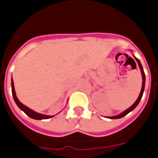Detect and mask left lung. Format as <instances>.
<instances>
[{
  "instance_id": "8db88e82",
  "label": "left lung",
  "mask_w": 158,
  "mask_h": 158,
  "mask_svg": "<svg viewBox=\"0 0 158 158\" xmlns=\"http://www.w3.org/2000/svg\"><path fill=\"white\" fill-rule=\"evenodd\" d=\"M135 60H136V61L138 62L139 66L140 69H141V73H142V78H143L142 89H141V92H140L139 96V98H138V99L136 100V102H135V103L133 104V105L131 106L130 108H128L127 110H125V111H123L122 113H120V115H115V116H108L107 118H110V119H119V118L124 117L125 115H127L128 113H130V111H132V110H134V109H135L136 106H137L138 104L139 103V102H140V100H141V98H142L143 94V91H144V87H145V74H144V71H143V69L142 64H141V63H140V61H139V60L138 59V58H136V57H135Z\"/></svg>"
}]
</instances>
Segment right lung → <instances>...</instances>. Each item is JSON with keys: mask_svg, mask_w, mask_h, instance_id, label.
Returning a JSON list of instances; mask_svg holds the SVG:
<instances>
[{"mask_svg": "<svg viewBox=\"0 0 158 158\" xmlns=\"http://www.w3.org/2000/svg\"><path fill=\"white\" fill-rule=\"evenodd\" d=\"M11 89H12V95H13L14 100L15 102L16 105L18 106L19 108L22 110L23 112L25 113L26 115L29 116L32 119H34V120H46V119H50V118H52L54 115H43V114H40V113L35 112L34 110H31L30 108L27 107L26 106H24L23 104H22L19 101L18 98L16 97L15 91V86H14V82L13 79H11Z\"/></svg>", "mask_w": 158, "mask_h": 158, "instance_id": "right-lung-1", "label": "right lung"}]
</instances>
